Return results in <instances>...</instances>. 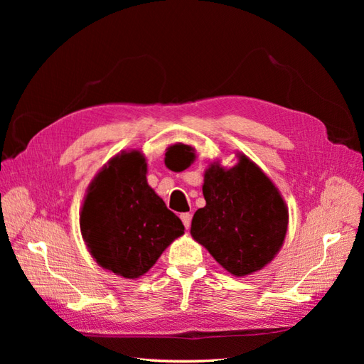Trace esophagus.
Returning <instances> with one entry per match:
<instances>
[{
	"label": "esophagus",
	"instance_id": "1",
	"mask_svg": "<svg viewBox=\"0 0 364 364\" xmlns=\"http://www.w3.org/2000/svg\"><path fill=\"white\" fill-rule=\"evenodd\" d=\"M181 220H182L185 229H190V226H191V214L190 213H183L181 215Z\"/></svg>",
	"mask_w": 364,
	"mask_h": 364
}]
</instances>
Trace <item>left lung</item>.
<instances>
[{
	"instance_id": "obj_1",
	"label": "left lung",
	"mask_w": 364,
	"mask_h": 364,
	"mask_svg": "<svg viewBox=\"0 0 364 364\" xmlns=\"http://www.w3.org/2000/svg\"><path fill=\"white\" fill-rule=\"evenodd\" d=\"M168 153L186 167L194 158L185 146H173ZM202 190L206 205L193 217V238L235 277L261 270L287 234L289 211L277 186L243 155L230 170L211 165Z\"/></svg>"
}]
</instances>
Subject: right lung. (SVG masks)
Masks as SVG:
<instances>
[{
    "instance_id": "1",
    "label": "right lung",
    "mask_w": 364,
    "mask_h": 364,
    "mask_svg": "<svg viewBox=\"0 0 364 364\" xmlns=\"http://www.w3.org/2000/svg\"><path fill=\"white\" fill-rule=\"evenodd\" d=\"M146 173L139 151L115 156L91 183L80 214L91 255L102 267L129 279L144 274L183 234L181 218L150 188Z\"/></svg>"
}]
</instances>
